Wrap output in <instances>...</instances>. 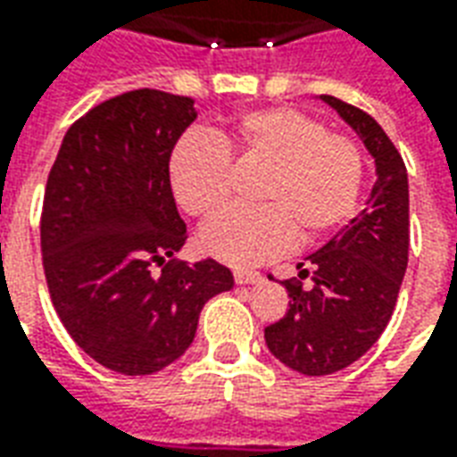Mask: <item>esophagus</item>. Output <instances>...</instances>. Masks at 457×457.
I'll return each mask as SVG.
<instances>
[{
    "label": "esophagus",
    "instance_id": "obj_1",
    "mask_svg": "<svg viewBox=\"0 0 457 457\" xmlns=\"http://www.w3.org/2000/svg\"><path fill=\"white\" fill-rule=\"evenodd\" d=\"M235 281L237 284H257V281H262V274L252 271V269H237L235 271Z\"/></svg>",
    "mask_w": 457,
    "mask_h": 457
}]
</instances>
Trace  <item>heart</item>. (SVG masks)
<instances>
[{
  "instance_id": "obj_1",
  "label": "heart",
  "mask_w": 457,
  "mask_h": 457,
  "mask_svg": "<svg viewBox=\"0 0 457 457\" xmlns=\"http://www.w3.org/2000/svg\"><path fill=\"white\" fill-rule=\"evenodd\" d=\"M264 169L257 210H222L200 229V247L232 267L287 252L298 235L313 242L353 215L362 156L323 121L288 107L239 114L208 137H188L169 159L170 190L188 215H210L228 200L229 159Z\"/></svg>"
}]
</instances>
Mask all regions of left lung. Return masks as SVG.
<instances>
[{
	"label": "left lung",
	"mask_w": 457,
	"mask_h": 457,
	"mask_svg": "<svg viewBox=\"0 0 457 457\" xmlns=\"http://www.w3.org/2000/svg\"><path fill=\"white\" fill-rule=\"evenodd\" d=\"M362 139L374 159V188L364 210L328 239L298 277L284 281L287 316L264 328L269 353L294 372L320 377L360 360L382 336L409 262V176L402 154L370 114L320 95Z\"/></svg>",
	"instance_id": "1"
}]
</instances>
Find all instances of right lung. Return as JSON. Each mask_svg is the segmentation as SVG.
I'll return each instance as SVG.
<instances>
[{"label":"right lung","instance_id":"1","mask_svg":"<svg viewBox=\"0 0 457 457\" xmlns=\"http://www.w3.org/2000/svg\"><path fill=\"white\" fill-rule=\"evenodd\" d=\"M195 117L183 95H117L68 129L48 173L41 252L51 301L75 343L112 372L176 362L203 306L235 287L215 259L169 262L188 237L169 159Z\"/></svg>","mask_w":457,"mask_h":457}]
</instances>
